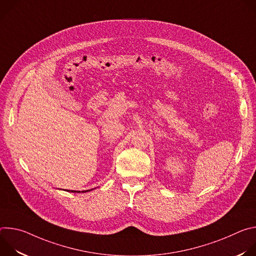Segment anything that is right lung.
Segmentation results:
<instances>
[{"mask_svg":"<svg viewBox=\"0 0 256 256\" xmlns=\"http://www.w3.org/2000/svg\"><path fill=\"white\" fill-rule=\"evenodd\" d=\"M83 190V192H80V190H66L70 192H90V190Z\"/></svg>","mask_w":256,"mask_h":256,"instance_id":"1","label":"right lung"}]
</instances>
